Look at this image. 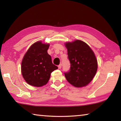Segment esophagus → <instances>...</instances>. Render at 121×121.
Segmentation results:
<instances>
[{"mask_svg":"<svg viewBox=\"0 0 121 121\" xmlns=\"http://www.w3.org/2000/svg\"><path fill=\"white\" fill-rule=\"evenodd\" d=\"M61 67H62V65H61V64H60V65H58V68H59V69H61Z\"/></svg>","mask_w":121,"mask_h":121,"instance_id":"1","label":"esophagus"}]
</instances>
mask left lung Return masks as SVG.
Segmentation results:
<instances>
[{"label":"left lung","instance_id":"left-lung-1","mask_svg":"<svg viewBox=\"0 0 121 121\" xmlns=\"http://www.w3.org/2000/svg\"><path fill=\"white\" fill-rule=\"evenodd\" d=\"M71 66L65 73L66 80L76 87L86 86L96 75L97 60L91 48L81 40L65 43Z\"/></svg>","mask_w":121,"mask_h":121}]
</instances>
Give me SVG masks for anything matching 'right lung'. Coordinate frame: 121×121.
Masks as SVG:
<instances>
[{
    "instance_id": "obj_1",
    "label": "right lung",
    "mask_w": 121,
    "mask_h": 121,
    "mask_svg": "<svg viewBox=\"0 0 121 121\" xmlns=\"http://www.w3.org/2000/svg\"><path fill=\"white\" fill-rule=\"evenodd\" d=\"M49 43L38 41L33 43L24 55L21 72L25 81L33 86L41 87L48 83L51 73L58 69L47 52Z\"/></svg>"
}]
</instances>
